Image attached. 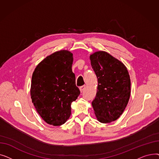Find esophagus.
Here are the masks:
<instances>
[{
    "label": "esophagus",
    "instance_id": "esophagus-1",
    "mask_svg": "<svg viewBox=\"0 0 159 159\" xmlns=\"http://www.w3.org/2000/svg\"><path fill=\"white\" fill-rule=\"evenodd\" d=\"M85 88H86V86H80V92H82V91H84V90L85 89Z\"/></svg>",
    "mask_w": 159,
    "mask_h": 159
}]
</instances>
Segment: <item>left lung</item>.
I'll return each instance as SVG.
<instances>
[{
    "mask_svg": "<svg viewBox=\"0 0 159 159\" xmlns=\"http://www.w3.org/2000/svg\"><path fill=\"white\" fill-rule=\"evenodd\" d=\"M90 60L98 79V90L91 104L98 120L109 123L120 117L128 103L129 75L124 64L107 52H95Z\"/></svg>",
    "mask_w": 159,
    "mask_h": 159,
    "instance_id": "obj_1",
    "label": "left lung"
}]
</instances>
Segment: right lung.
Instances as JSON below:
<instances>
[{
  "label": "right lung",
  "instance_id": "1",
  "mask_svg": "<svg viewBox=\"0 0 159 159\" xmlns=\"http://www.w3.org/2000/svg\"><path fill=\"white\" fill-rule=\"evenodd\" d=\"M73 60L68 51L55 52L37 65L32 75V102L43 119L55 126L69 119L71 104L80 93L71 69Z\"/></svg>",
  "mask_w": 159,
  "mask_h": 159
}]
</instances>
